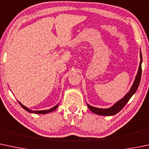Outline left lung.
Masks as SVG:
<instances>
[{
  "label": "left lung",
  "mask_w": 149,
  "mask_h": 149,
  "mask_svg": "<svg viewBox=\"0 0 149 149\" xmlns=\"http://www.w3.org/2000/svg\"><path fill=\"white\" fill-rule=\"evenodd\" d=\"M140 56H141V62H140V65H139V71H138L136 77V79L135 81H134V84H133L132 87H131V90L129 91V92H128L127 94L125 95L121 100H120V101H118L116 104H114L111 108H109V109H98V108L93 107V106L87 104L88 107L89 108V109H90L92 112L94 113L95 114H98V115H101V116H113V115H115V114H116L117 113L119 112L124 107L125 105L128 102L130 98H131V96H132V95L135 93V92L136 91L138 87H139V84H140L141 78V72H142L141 52Z\"/></svg>",
  "instance_id": "1"
}]
</instances>
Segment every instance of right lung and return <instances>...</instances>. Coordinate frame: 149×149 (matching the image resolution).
I'll list each match as a JSON object with an SVG mask.
<instances>
[{
	"mask_svg": "<svg viewBox=\"0 0 149 149\" xmlns=\"http://www.w3.org/2000/svg\"><path fill=\"white\" fill-rule=\"evenodd\" d=\"M18 103H19V104L21 105L22 107H23V109H25V110L27 111H29V112H30V113H40V114L48 113L54 111H55L56 109H57L58 106V105H56V106H54V108H52V109H48V110H45V111H31V110H30L29 109H28L27 107H26V106H23V104H21V103H20V102H18Z\"/></svg>",
	"mask_w": 149,
	"mask_h": 149,
	"instance_id": "obj_1",
	"label": "right lung"
}]
</instances>
